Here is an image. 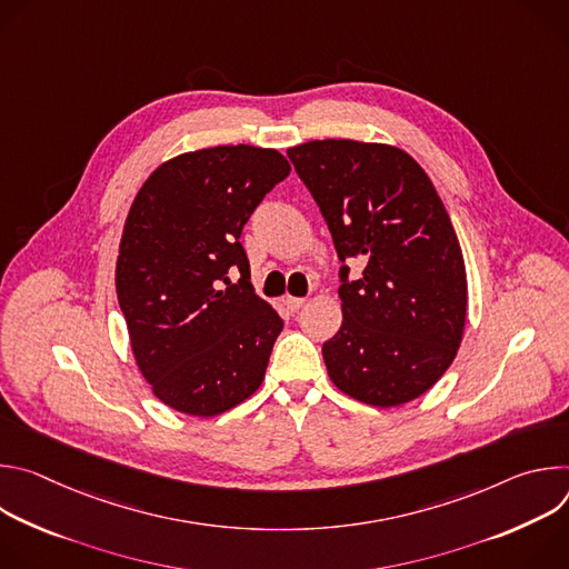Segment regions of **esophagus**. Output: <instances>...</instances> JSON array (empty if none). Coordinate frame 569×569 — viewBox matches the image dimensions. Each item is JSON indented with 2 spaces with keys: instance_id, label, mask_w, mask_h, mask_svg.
Segmentation results:
<instances>
[{
  "instance_id": "obj_1",
  "label": "esophagus",
  "mask_w": 569,
  "mask_h": 569,
  "mask_svg": "<svg viewBox=\"0 0 569 569\" xmlns=\"http://www.w3.org/2000/svg\"><path fill=\"white\" fill-rule=\"evenodd\" d=\"M303 301H306L303 297H286V299H283V303H286V308H288L290 312H297V310L303 306Z\"/></svg>"
}]
</instances>
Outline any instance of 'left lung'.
Here are the masks:
<instances>
[{
  "instance_id": "8db88e82",
  "label": "left lung",
  "mask_w": 569,
  "mask_h": 569,
  "mask_svg": "<svg viewBox=\"0 0 569 569\" xmlns=\"http://www.w3.org/2000/svg\"><path fill=\"white\" fill-rule=\"evenodd\" d=\"M333 236L342 327L323 342L331 380L393 408L426 393L457 356L466 268L450 216L417 161L393 146L351 139L288 150ZM349 260L366 268L349 280Z\"/></svg>"
}]
</instances>
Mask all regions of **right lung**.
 Listing matches in <instances>:
<instances>
[{
    "instance_id": "add662e5",
    "label": "right lung",
    "mask_w": 569,
    "mask_h": 569,
    "mask_svg": "<svg viewBox=\"0 0 569 569\" xmlns=\"http://www.w3.org/2000/svg\"><path fill=\"white\" fill-rule=\"evenodd\" d=\"M288 173L272 148H204L161 164L130 207L117 297L143 378L178 412L216 417L263 382L283 319L250 281L240 231Z\"/></svg>"
}]
</instances>
